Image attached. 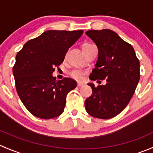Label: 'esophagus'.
<instances>
[{
  "label": "esophagus",
  "instance_id": "34e87169",
  "mask_svg": "<svg viewBox=\"0 0 153 153\" xmlns=\"http://www.w3.org/2000/svg\"><path fill=\"white\" fill-rule=\"evenodd\" d=\"M84 85V83H81V82H78V86H81Z\"/></svg>",
  "mask_w": 153,
  "mask_h": 153
}]
</instances>
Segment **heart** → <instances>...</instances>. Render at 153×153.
Masks as SVG:
<instances>
[{
  "label": "heart",
  "instance_id": "heart-1",
  "mask_svg": "<svg viewBox=\"0 0 153 153\" xmlns=\"http://www.w3.org/2000/svg\"><path fill=\"white\" fill-rule=\"evenodd\" d=\"M92 46H94L93 44L85 43V44H84L82 45V49L83 50H84V49H88V48L92 47ZM69 75H70V76L72 77L73 79L77 80V81H82L84 78V75H85V72L81 70V69H75L69 72Z\"/></svg>",
  "mask_w": 153,
  "mask_h": 153
}]
</instances>
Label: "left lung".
Masks as SVG:
<instances>
[{
  "instance_id": "left-lung-1",
  "label": "left lung",
  "mask_w": 153,
  "mask_h": 153,
  "mask_svg": "<svg viewBox=\"0 0 153 153\" xmlns=\"http://www.w3.org/2000/svg\"><path fill=\"white\" fill-rule=\"evenodd\" d=\"M86 35L98 49V61L89 78L106 80L105 85L88 84L92 94L85 101L86 110L92 117L109 119L122 112L135 93L140 79L139 60L132 45L114 31L89 30Z\"/></svg>"
}]
</instances>
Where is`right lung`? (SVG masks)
Returning <instances> with one entry per match:
<instances>
[{"instance_id":"add662e5","label":"right lung","mask_w":153,"mask_h":153,"mask_svg":"<svg viewBox=\"0 0 153 153\" xmlns=\"http://www.w3.org/2000/svg\"><path fill=\"white\" fill-rule=\"evenodd\" d=\"M84 33L83 30H48L29 40L17 53L12 72L19 98L30 113L50 119L64 112L67 94L77 86L75 80L52 76L55 68Z\"/></svg>"}]
</instances>
